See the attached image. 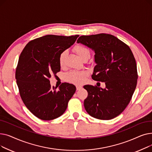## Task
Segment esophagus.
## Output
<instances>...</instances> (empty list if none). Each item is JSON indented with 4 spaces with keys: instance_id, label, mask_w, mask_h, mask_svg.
<instances>
[{
    "instance_id": "34e87169",
    "label": "esophagus",
    "mask_w": 152,
    "mask_h": 152,
    "mask_svg": "<svg viewBox=\"0 0 152 152\" xmlns=\"http://www.w3.org/2000/svg\"><path fill=\"white\" fill-rule=\"evenodd\" d=\"M83 88V87L81 86H76V90L79 91V90H81Z\"/></svg>"
}]
</instances>
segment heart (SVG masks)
Listing matches in <instances>:
<instances>
[{
	"instance_id": "1",
	"label": "heart",
	"mask_w": 152,
	"mask_h": 152,
	"mask_svg": "<svg viewBox=\"0 0 152 152\" xmlns=\"http://www.w3.org/2000/svg\"><path fill=\"white\" fill-rule=\"evenodd\" d=\"M74 50L81 60L84 59V58H89L90 52L87 47L83 45H77L75 46L74 48ZM66 56V51L62 52L60 55L59 63L61 66H63L65 65ZM87 75V72L85 71H71L65 75V78L66 81L70 82L71 83H73L75 84H81L84 82L85 77Z\"/></svg>"
}]
</instances>
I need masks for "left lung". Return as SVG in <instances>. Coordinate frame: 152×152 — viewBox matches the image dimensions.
Instances as JSON below:
<instances>
[{"mask_svg": "<svg viewBox=\"0 0 152 152\" xmlns=\"http://www.w3.org/2000/svg\"><path fill=\"white\" fill-rule=\"evenodd\" d=\"M77 43L95 52L92 78L105 84L104 89L84 86L88 92L84 102L86 111L103 120L116 117L129 104L137 85V65L131 50L116 37L104 33L80 36Z\"/></svg>", "mask_w": 152, "mask_h": 152, "instance_id": "8db88e82", "label": "left lung"}]
</instances>
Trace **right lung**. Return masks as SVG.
Listing matches in <instances>:
<instances>
[{"label":"right lung","instance_id":"right-lung-1","mask_svg":"<svg viewBox=\"0 0 152 152\" xmlns=\"http://www.w3.org/2000/svg\"><path fill=\"white\" fill-rule=\"evenodd\" d=\"M79 35H46L30 41L18 60L15 77L20 96L27 108L42 120L62 115L76 92L73 84L51 87L49 78L60 71V53L76 42Z\"/></svg>","mask_w":152,"mask_h":152}]
</instances>
